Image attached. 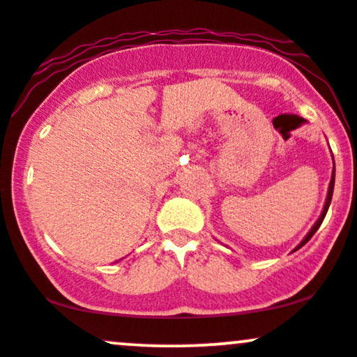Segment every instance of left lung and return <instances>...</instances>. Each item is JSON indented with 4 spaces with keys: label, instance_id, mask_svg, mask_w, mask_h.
I'll return each mask as SVG.
<instances>
[{
    "label": "left lung",
    "instance_id": "left-lung-1",
    "mask_svg": "<svg viewBox=\"0 0 357 357\" xmlns=\"http://www.w3.org/2000/svg\"><path fill=\"white\" fill-rule=\"evenodd\" d=\"M331 154H333V151H331ZM334 181H335V162H334V155H333V174H331V183H329V190H327V196H326V203H324V208H322V213H321V216H319L317 218V221H315V223L312 225V228H310L309 230V233H307V235L304 236V240L301 241V243L297 245L296 248H294V252H297L298 248H302L304 247V245L307 243V241H309L310 238H312L314 236V233L319 230V227H321L322 225V221H324V218H326V215H327V210H329V206H331V202H333V192H334Z\"/></svg>",
    "mask_w": 357,
    "mask_h": 357
}]
</instances>
